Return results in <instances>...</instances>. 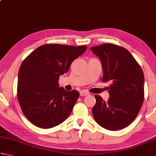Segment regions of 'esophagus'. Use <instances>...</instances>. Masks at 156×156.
<instances>
[{
	"label": "esophagus",
	"mask_w": 156,
	"mask_h": 156,
	"mask_svg": "<svg viewBox=\"0 0 156 156\" xmlns=\"http://www.w3.org/2000/svg\"><path fill=\"white\" fill-rule=\"evenodd\" d=\"M88 94H89L88 92H87V91H85V90H81L80 92V96H87V95H88Z\"/></svg>",
	"instance_id": "obj_1"
}]
</instances>
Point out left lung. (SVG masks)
<instances>
[{
  "mask_svg": "<svg viewBox=\"0 0 156 156\" xmlns=\"http://www.w3.org/2000/svg\"><path fill=\"white\" fill-rule=\"evenodd\" d=\"M102 64L103 82L110 81V98L95 95L92 109L96 122L110 131L119 130L136 118L144 100V75L137 61L124 48L105 44L90 48Z\"/></svg>",
  "mask_w": 156,
  "mask_h": 156,
  "instance_id": "1",
  "label": "left lung"
}]
</instances>
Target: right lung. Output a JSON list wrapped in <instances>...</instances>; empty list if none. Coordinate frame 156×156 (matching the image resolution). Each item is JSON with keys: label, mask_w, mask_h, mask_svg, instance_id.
I'll return each mask as SVG.
<instances>
[{"label": "right lung", "mask_w": 156, "mask_h": 156, "mask_svg": "<svg viewBox=\"0 0 156 156\" xmlns=\"http://www.w3.org/2000/svg\"><path fill=\"white\" fill-rule=\"evenodd\" d=\"M87 48L45 44L23 60L19 70L17 97L23 114L33 124L51 128L70 115L80 94L59 87V77L68 72L72 62Z\"/></svg>", "instance_id": "right-lung-1"}]
</instances>
